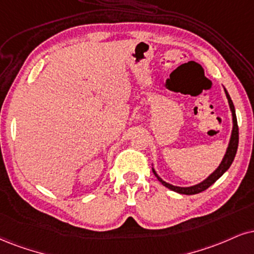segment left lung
Returning <instances> with one entry per match:
<instances>
[{
	"instance_id": "8db88e82",
	"label": "left lung",
	"mask_w": 254,
	"mask_h": 254,
	"mask_svg": "<svg viewBox=\"0 0 254 254\" xmlns=\"http://www.w3.org/2000/svg\"><path fill=\"white\" fill-rule=\"evenodd\" d=\"M224 90H225L226 97H227L228 105H230V109L232 112V123H233V127H232L230 142H228V146H227V149H226V152H225L224 157H222V161L220 162L219 167L216 168L214 172L210 174L207 179H204L203 181L197 183V185L190 186V187H179V186L170 185V183H168L164 181V180H162L161 177L158 176L156 170L154 169V167H152V173H154L155 176L157 177L158 181H160L162 185L164 186V187L169 188L170 190L176 191V193H179V194H185V195H193V194L201 193V191L206 190L207 188H209L210 186H212L213 183L216 181V180L220 179V177L224 175V174L228 170V168L231 167L232 162H233L235 154H237V150H238V143H239V129H238V122H237V116H235V109H234L233 102H232V99H231L230 94H228V92H227V90H226L225 87H224Z\"/></svg>"
}]
</instances>
